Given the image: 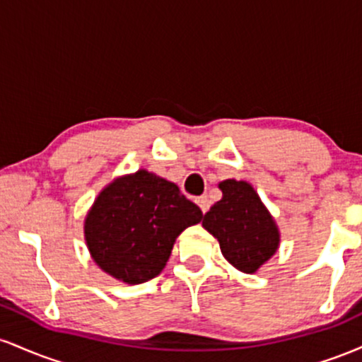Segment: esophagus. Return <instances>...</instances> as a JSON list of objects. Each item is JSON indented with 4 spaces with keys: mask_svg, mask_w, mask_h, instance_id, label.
I'll list each match as a JSON object with an SVG mask.
<instances>
[{
    "mask_svg": "<svg viewBox=\"0 0 362 362\" xmlns=\"http://www.w3.org/2000/svg\"><path fill=\"white\" fill-rule=\"evenodd\" d=\"M195 202H197V206L201 207V211L202 213H207V211H209V199L206 197V195H201V197H197L195 199Z\"/></svg>",
    "mask_w": 362,
    "mask_h": 362,
    "instance_id": "obj_1",
    "label": "esophagus"
}]
</instances>
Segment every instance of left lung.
Wrapping results in <instances>:
<instances>
[{"instance_id":"left-lung-1","label":"left lung","mask_w":362,"mask_h":362,"mask_svg":"<svg viewBox=\"0 0 362 362\" xmlns=\"http://www.w3.org/2000/svg\"><path fill=\"white\" fill-rule=\"evenodd\" d=\"M223 199L204 214L202 226L218 238L224 259L253 274L279 247V231L259 194L247 182L224 180Z\"/></svg>"}]
</instances>
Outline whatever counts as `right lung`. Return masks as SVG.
<instances>
[{
	"label": "right lung",
	"mask_w": 362,
	"mask_h": 362,
	"mask_svg": "<svg viewBox=\"0 0 362 362\" xmlns=\"http://www.w3.org/2000/svg\"><path fill=\"white\" fill-rule=\"evenodd\" d=\"M202 211L180 189L146 170L102 190L85 221V238L98 267L127 284L163 271L175 238Z\"/></svg>",
	"instance_id": "1"
}]
</instances>
